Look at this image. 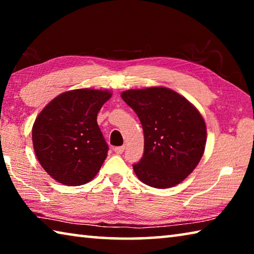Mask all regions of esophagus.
I'll list each match as a JSON object with an SVG mask.
<instances>
[{
    "mask_svg": "<svg viewBox=\"0 0 254 254\" xmlns=\"http://www.w3.org/2000/svg\"><path fill=\"white\" fill-rule=\"evenodd\" d=\"M124 149H126V147H124V145H121V147H115L113 150H114V152H115V153L121 154V153H123Z\"/></svg>",
    "mask_w": 254,
    "mask_h": 254,
    "instance_id": "1",
    "label": "esophagus"
}]
</instances>
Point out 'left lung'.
Here are the masks:
<instances>
[{
    "mask_svg": "<svg viewBox=\"0 0 254 254\" xmlns=\"http://www.w3.org/2000/svg\"><path fill=\"white\" fill-rule=\"evenodd\" d=\"M121 97L135 112L144 133V152L133 170L143 184L174 187L198 165L206 124L198 110L170 88L128 89Z\"/></svg>",
    "mask_w": 254,
    "mask_h": 254,
    "instance_id": "8db88e82",
    "label": "left lung"
}]
</instances>
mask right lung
<instances>
[{"instance_id": "right-lung-1", "label": "right lung", "mask_w": 254, "mask_h": 254, "mask_svg": "<svg viewBox=\"0 0 254 254\" xmlns=\"http://www.w3.org/2000/svg\"><path fill=\"white\" fill-rule=\"evenodd\" d=\"M110 91L80 88L55 97L32 127L37 159L49 176L67 186L91 182L107 157L109 145L97 124V113Z\"/></svg>"}]
</instances>
